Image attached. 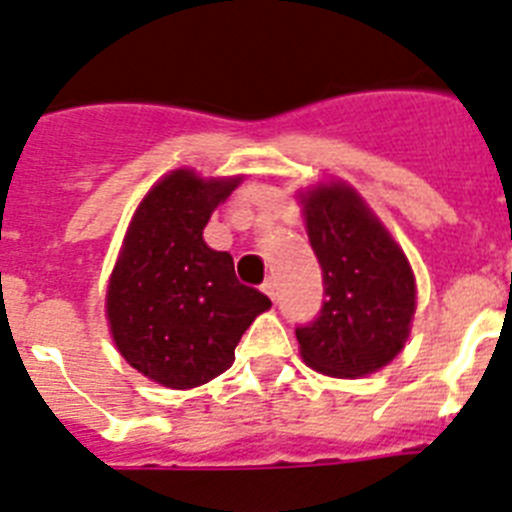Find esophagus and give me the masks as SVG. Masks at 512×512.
I'll return each mask as SVG.
<instances>
[{
    "label": "esophagus",
    "instance_id": "1",
    "mask_svg": "<svg viewBox=\"0 0 512 512\" xmlns=\"http://www.w3.org/2000/svg\"><path fill=\"white\" fill-rule=\"evenodd\" d=\"M262 291L268 293V299H270V301H275V296H278V288H275L273 278H268V281L262 283Z\"/></svg>",
    "mask_w": 512,
    "mask_h": 512
}]
</instances>
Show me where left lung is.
<instances>
[{
    "mask_svg": "<svg viewBox=\"0 0 512 512\" xmlns=\"http://www.w3.org/2000/svg\"><path fill=\"white\" fill-rule=\"evenodd\" d=\"M301 203L327 296L319 317L296 327L301 358L337 379L379 371L410 337L415 314L410 262L345 182L317 185L301 195Z\"/></svg>",
    "mask_w": 512,
    "mask_h": 512,
    "instance_id": "1",
    "label": "left lung"
}]
</instances>
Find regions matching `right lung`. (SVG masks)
I'll return each instance as SVG.
<instances>
[{
  "label": "right lung",
  "mask_w": 512,
  "mask_h": 512,
  "mask_svg": "<svg viewBox=\"0 0 512 512\" xmlns=\"http://www.w3.org/2000/svg\"><path fill=\"white\" fill-rule=\"evenodd\" d=\"M242 177L164 175L133 213L108 283L121 355L146 379L193 389L234 363V348L270 299L237 281L229 252L203 242L213 208Z\"/></svg>",
  "instance_id": "obj_1"
}]
</instances>
